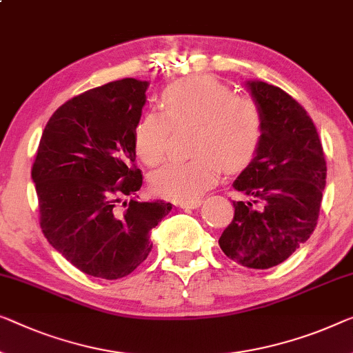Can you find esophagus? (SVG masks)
<instances>
[{
	"label": "esophagus",
	"mask_w": 353,
	"mask_h": 353,
	"mask_svg": "<svg viewBox=\"0 0 353 353\" xmlns=\"http://www.w3.org/2000/svg\"><path fill=\"white\" fill-rule=\"evenodd\" d=\"M201 206V201L199 199H193V201H179V208L182 209H196Z\"/></svg>",
	"instance_id": "obj_1"
}]
</instances>
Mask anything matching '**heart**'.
<instances>
[{"label": "heart", "instance_id": "1", "mask_svg": "<svg viewBox=\"0 0 353 353\" xmlns=\"http://www.w3.org/2000/svg\"><path fill=\"white\" fill-rule=\"evenodd\" d=\"M161 114L145 112L134 126L136 154L147 166L163 161L171 128L193 126L188 161L170 163L152 176L157 194L193 201L219 181L222 170L250 165L265 136V117L252 98L236 97L217 77L181 79L160 97Z\"/></svg>", "mask_w": 353, "mask_h": 353}]
</instances>
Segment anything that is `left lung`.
Wrapping results in <instances>:
<instances>
[{
	"mask_svg": "<svg viewBox=\"0 0 353 353\" xmlns=\"http://www.w3.org/2000/svg\"><path fill=\"white\" fill-rule=\"evenodd\" d=\"M261 108L265 136L255 159L233 182L249 201H233L234 217L220 236L223 254L252 270L285 261L317 227L327 161L312 119L282 88L247 81Z\"/></svg>",
	"mask_w": 353,
	"mask_h": 353,
	"instance_id": "8db88e82",
	"label": "left lung"
}]
</instances>
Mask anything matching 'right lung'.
Masks as SVG:
<instances>
[{"instance_id":"obj_1","label":"right lung","mask_w":353,"mask_h":353,"mask_svg":"<svg viewBox=\"0 0 353 353\" xmlns=\"http://www.w3.org/2000/svg\"><path fill=\"white\" fill-rule=\"evenodd\" d=\"M147 81L122 79L92 88L55 110L31 170L42 233L88 276L120 279L152 250L150 231L171 203L123 201L143 185L134 166V126Z\"/></svg>"}]
</instances>
